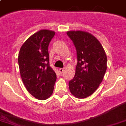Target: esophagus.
Listing matches in <instances>:
<instances>
[{"label":"esophagus","mask_w":126,"mask_h":126,"mask_svg":"<svg viewBox=\"0 0 126 126\" xmlns=\"http://www.w3.org/2000/svg\"><path fill=\"white\" fill-rule=\"evenodd\" d=\"M64 71V68H59V72L60 74H62Z\"/></svg>","instance_id":"34e87169"}]
</instances>
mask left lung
Instances as JSON below:
<instances>
[{"instance_id": "left-lung-1", "label": "left lung", "mask_w": 126, "mask_h": 126, "mask_svg": "<svg viewBox=\"0 0 126 126\" xmlns=\"http://www.w3.org/2000/svg\"><path fill=\"white\" fill-rule=\"evenodd\" d=\"M77 54V65L69 89L78 99L87 98L99 87L107 70V56L99 40L84 31H69Z\"/></svg>"}]
</instances>
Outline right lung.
I'll use <instances>...</instances> for the list:
<instances>
[{"mask_svg": "<svg viewBox=\"0 0 126 126\" xmlns=\"http://www.w3.org/2000/svg\"><path fill=\"white\" fill-rule=\"evenodd\" d=\"M55 32L42 29L25 42L18 56L20 74L27 91L39 100L52 95L56 74L49 66L48 46Z\"/></svg>", "mask_w": 126, "mask_h": 126, "instance_id": "add662e5", "label": "right lung"}]
</instances>
